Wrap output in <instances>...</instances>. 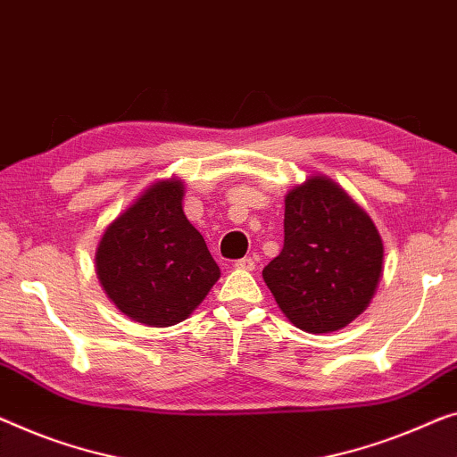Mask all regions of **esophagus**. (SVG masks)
Returning <instances> with one entry per match:
<instances>
[{"label": "esophagus", "mask_w": 457, "mask_h": 457, "mask_svg": "<svg viewBox=\"0 0 457 457\" xmlns=\"http://www.w3.org/2000/svg\"><path fill=\"white\" fill-rule=\"evenodd\" d=\"M236 269H240V270H254L256 269L254 258H252V256L240 258V261H236Z\"/></svg>", "instance_id": "esophagus-1"}]
</instances>
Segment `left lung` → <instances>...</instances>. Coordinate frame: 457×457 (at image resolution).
<instances>
[{
    "mask_svg": "<svg viewBox=\"0 0 457 457\" xmlns=\"http://www.w3.org/2000/svg\"><path fill=\"white\" fill-rule=\"evenodd\" d=\"M283 223V250L262 269L264 283L297 328H343L370 305L379 283L384 246L376 226L322 176L291 190Z\"/></svg>",
    "mask_w": 457,
    "mask_h": 457,
    "instance_id": "1",
    "label": "left lung"
}]
</instances>
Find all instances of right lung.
<instances>
[{"mask_svg": "<svg viewBox=\"0 0 457 457\" xmlns=\"http://www.w3.org/2000/svg\"><path fill=\"white\" fill-rule=\"evenodd\" d=\"M182 182L163 180L106 228L96 252L102 287L141 324L187 320L220 278L203 236L182 211Z\"/></svg>", "mask_w": 457, "mask_h": 457, "instance_id": "obj_1", "label": "right lung"}]
</instances>
